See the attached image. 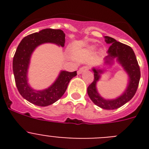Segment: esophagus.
I'll list each match as a JSON object with an SVG mask.
<instances>
[{
	"label": "esophagus",
	"instance_id": "obj_1",
	"mask_svg": "<svg viewBox=\"0 0 149 149\" xmlns=\"http://www.w3.org/2000/svg\"><path fill=\"white\" fill-rule=\"evenodd\" d=\"M87 70H88L87 66H83V67H81V68H79V70L77 71V74H81L82 72H86V71H87Z\"/></svg>",
	"mask_w": 149,
	"mask_h": 149
}]
</instances>
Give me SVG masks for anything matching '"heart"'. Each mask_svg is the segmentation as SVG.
<instances>
[{"mask_svg":"<svg viewBox=\"0 0 149 149\" xmlns=\"http://www.w3.org/2000/svg\"><path fill=\"white\" fill-rule=\"evenodd\" d=\"M92 49H93H93H95V48H92Z\"/></svg>","mask_w":149,"mask_h":149,"instance_id":"b5f03b06","label":"heart"}]
</instances>
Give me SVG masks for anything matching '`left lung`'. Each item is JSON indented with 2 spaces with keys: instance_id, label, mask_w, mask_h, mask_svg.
<instances>
[{
  "instance_id": "8db88e82",
  "label": "left lung",
  "mask_w": 149,
  "mask_h": 149,
  "mask_svg": "<svg viewBox=\"0 0 149 149\" xmlns=\"http://www.w3.org/2000/svg\"><path fill=\"white\" fill-rule=\"evenodd\" d=\"M104 39L107 44H110L107 51L108 55L104 58V63L106 65H111L113 63L114 59L116 58L117 62L123 67L128 75V84L123 94L119 97L115 99H105L100 95L96 88V84L101 77V74L104 72V69L93 68L94 81L88 86L87 93L93 103L101 108L116 110L128 102L134 96L140 79V69L136 55L130 46L117 42L110 36H104Z\"/></svg>"
}]
</instances>
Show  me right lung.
Returning a JSON list of instances; mask_svg holds the SVG:
<instances>
[{"instance_id":"add662e5","label":"right lung","mask_w":149,"mask_h":149,"mask_svg":"<svg viewBox=\"0 0 149 149\" xmlns=\"http://www.w3.org/2000/svg\"><path fill=\"white\" fill-rule=\"evenodd\" d=\"M65 36L63 30L47 28L27 36L18 45L13 57V74L18 92L30 103L40 107L52 104L63 95L68 83L77 75L76 71L73 72L61 71L55 82L43 90H35L30 87L27 82L30 60L36 48L44 43H54L64 47Z\"/></svg>"}]
</instances>
